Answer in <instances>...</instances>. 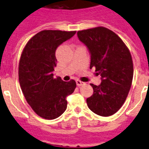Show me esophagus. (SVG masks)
I'll return each instance as SVG.
<instances>
[{"instance_id":"obj_1","label":"esophagus","mask_w":149,"mask_h":149,"mask_svg":"<svg viewBox=\"0 0 149 149\" xmlns=\"http://www.w3.org/2000/svg\"><path fill=\"white\" fill-rule=\"evenodd\" d=\"M76 84H77V86H83V85H84L85 83L83 82V81H81L80 80H77V81H76Z\"/></svg>"}]
</instances>
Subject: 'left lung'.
<instances>
[{"label":"left lung","mask_w":149,"mask_h":149,"mask_svg":"<svg viewBox=\"0 0 149 149\" xmlns=\"http://www.w3.org/2000/svg\"><path fill=\"white\" fill-rule=\"evenodd\" d=\"M77 36L90 53V68L95 67L101 77L100 85L90 84L93 95L86 99L88 107L101 116L113 115L125 103L132 84L130 51L119 36L106 27L79 30Z\"/></svg>","instance_id":"obj_1"}]
</instances>
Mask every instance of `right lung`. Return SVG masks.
<instances>
[{
	"mask_svg": "<svg viewBox=\"0 0 149 149\" xmlns=\"http://www.w3.org/2000/svg\"><path fill=\"white\" fill-rule=\"evenodd\" d=\"M76 31L47 30L40 31L27 42L21 55L18 79L27 103L36 113L45 119H54L65 112L66 97L73 93L76 82L54 78L55 52L60 45Z\"/></svg>",
	"mask_w": 149,
	"mask_h": 149,
	"instance_id": "right-lung-1",
	"label": "right lung"
}]
</instances>
